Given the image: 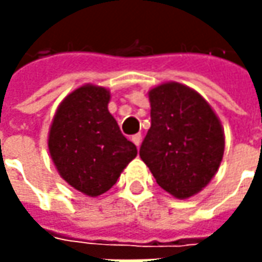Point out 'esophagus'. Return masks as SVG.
<instances>
[{"instance_id":"34e87169","label":"esophagus","mask_w":262,"mask_h":262,"mask_svg":"<svg viewBox=\"0 0 262 262\" xmlns=\"http://www.w3.org/2000/svg\"><path fill=\"white\" fill-rule=\"evenodd\" d=\"M133 143L136 144L137 147H140V144H141V134H136V136H133Z\"/></svg>"}]
</instances>
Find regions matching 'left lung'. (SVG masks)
I'll return each mask as SVG.
<instances>
[{
  "label": "left lung",
  "mask_w": 262,
  "mask_h": 262,
  "mask_svg": "<svg viewBox=\"0 0 262 262\" xmlns=\"http://www.w3.org/2000/svg\"><path fill=\"white\" fill-rule=\"evenodd\" d=\"M151 126L140 157L170 195L185 200L214 178L225 153V131L206 99L176 81L148 92Z\"/></svg>",
  "instance_id": "1"
}]
</instances>
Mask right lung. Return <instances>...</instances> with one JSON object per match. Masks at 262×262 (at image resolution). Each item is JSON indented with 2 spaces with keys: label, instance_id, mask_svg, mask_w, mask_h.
<instances>
[{
  "label": "right lung",
  "instance_id": "obj_1",
  "mask_svg": "<svg viewBox=\"0 0 262 262\" xmlns=\"http://www.w3.org/2000/svg\"><path fill=\"white\" fill-rule=\"evenodd\" d=\"M109 100L105 87H78L59 103L49 128L48 148L56 170L87 196L109 191L137 156L136 144L107 111Z\"/></svg>",
  "mask_w": 262,
  "mask_h": 262
}]
</instances>
